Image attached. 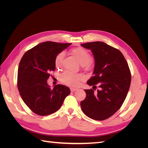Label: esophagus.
<instances>
[{
  "instance_id": "34e87169",
  "label": "esophagus",
  "mask_w": 148,
  "mask_h": 148,
  "mask_svg": "<svg viewBox=\"0 0 148 148\" xmlns=\"http://www.w3.org/2000/svg\"><path fill=\"white\" fill-rule=\"evenodd\" d=\"M77 89H76V88H70V91H71V92H74V91H75L76 90H77Z\"/></svg>"
}]
</instances>
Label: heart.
I'll return each mask as SVG.
<instances>
[{
	"mask_svg": "<svg viewBox=\"0 0 148 148\" xmlns=\"http://www.w3.org/2000/svg\"><path fill=\"white\" fill-rule=\"evenodd\" d=\"M72 54L74 55L82 65L86 68H89L91 66L92 56L86 49L83 47H76L71 51ZM64 52H59L55 58V65L57 68H60L63 64L64 59ZM60 80L63 83L69 85L71 86H77L79 82L82 79L81 75L73 73L68 71H65L60 75Z\"/></svg>",
	"mask_w": 148,
	"mask_h": 148,
	"instance_id": "heart-1",
	"label": "heart"
}]
</instances>
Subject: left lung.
<instances>
[{
	"label": "left lung",
	"mask_w": 148,
	"mask_h": 148,
	"mask_svg": "<svg viewBox=\"0 0 148 148\" xmlns=\"http://www.w3.org/2000/svg\"><path fill=\"white\" fill-rule=\"evenodd\" d=\"M91 49L95 59L94 75L87 82L93 88L85 89L86 97L80 103L84 114L96 120H104L122 106L130 86L132 75L126 59L119 49L103 42L82 44Z\"/></svg>",
	"instance_id": "1"
}]
</instances>
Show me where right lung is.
I'll list each match as a JSON object with an SVG mask.
<instances>
[{"instance_id": "add662e5", "label": "right lung", "mask_w": 148, "mask_h": 148, "mask_svg": "<svg viewBox=\"0 0 148 148\" xmlns=\"http://www.w3.org/2000/svg\"><path fill=\"white\" fill-rule=\"evenodd\" d=\"M70 44L44 42L26 51L21 58L18 69V89L24 102L36 114L45 116L56 112L70 95L69 87L57 84L51 89L47 80L56 69V56Z\"/></svg>"}]
</instances>
